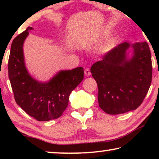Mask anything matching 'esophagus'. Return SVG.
I'll return each mask as SVG.
<instances>
[{
  "label": "esophagus",
  "mask_w": 159,
  "mask_h": 159,
  "mask_svg": "<svg viewBox=\"0 0 159 159\" xmlns=\"http://www.w3.org/2000/svg\"><path fill=\"white\" fill-rule=\"evenodd\" d=\"M84 75H85V76H87V77H89V76H90L91 72H90V69L87 68V69H84Z\"/></svg>",
  "instance_id": "esophagus-1"
}]
</instances>
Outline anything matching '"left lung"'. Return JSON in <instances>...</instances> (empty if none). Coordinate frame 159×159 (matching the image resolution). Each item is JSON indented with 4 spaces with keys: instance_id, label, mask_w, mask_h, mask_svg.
<instances>
[{
    "instance_id": "left-lung-1",
    "label": "left lung",
    "mask_w": 159,
    "mask_h": 159,
    "mask_svg": "<svg viewBox=\"0 0 159 159\" xmlns=\"http://www.w3.org/2000/svg\"><path fill=\"white\" fill-rule=\"evenodd\" d=\"M134 49L131 58L127 50ZM98 84L100 108L108 114H125L143 103L152 80V61L146 42H125L111 50L90 69Z\"/></svg>"
}]
</instances>
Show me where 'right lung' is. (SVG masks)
<instances>
[{
    "mask_svg": "<svg viewBox=\"0 0 159 159\" xmlns=\"http://www.w3.org/2000/svg\"><path fill=\"white\" fill-rule=\"evenodd\" d=\"M32 29L28 27L13 40L8 77L16 103L36 120L46 121L58 119L66 110L69 95L83 80L84 69L60 71L47 82L34 80L26 68L23 52L24 42Z\"/></svg>",
    "mask_w": 159,
    "mask_h": 159,
    "instance_id": "right-lung-1",
    "label": "right lung"
}]
</instances>
